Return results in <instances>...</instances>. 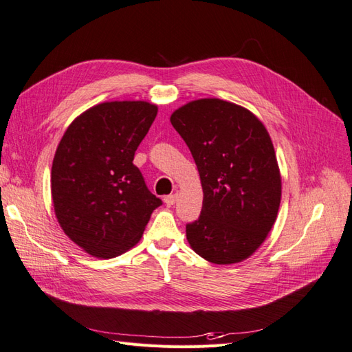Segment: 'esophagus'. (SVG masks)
<instances>
[{
  "label": "esophagus",
  "instance_id": "esophagus-1",
  "mask_svg": "<svg viewBox=\"0 0 352 352\" xmlns=\"http://www.w3.org/2000/svg\"><path fill=\"white\" fill-rule=\"evenodd\" d=\"M164 201L166 203L168 206H173V205H175V201H177V195H169V196H165V197H164Z\"/></svg>",
  "mask_w": 352,
  "mask_h": 352
}]
</instances>
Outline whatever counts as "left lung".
<instances>
[{
    "label": "left lung",
    "instance_id": "1",
    "mask_svg": "<svg viewBox=\"0 0 352 352\" xmlns=\"http://www.w3.org/2000/svg\"><path fill=\"white\" fill-rule=\"evenodd\" d=\"M173 127L195 160L203 187L197 221L186 225L200 257L231 265L252 256L276 221L280 174L262 121L221 99H199L178 108Z\"/></svg>",
    "mask_w": 352,
    "mask_h": 352
}]
</instances>
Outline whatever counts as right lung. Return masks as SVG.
Here are the masks:
<instances>
[{"label":"right lung","mask_w":352,"mask_h":352,"mask_svg":"<svg viewBox=\"0 0 352 352\" xmlns=\"http://www.w3.org/2000/svg\"><path fill=\"white\" fill-rule=\"evenodd\" d=\"M156 114L149 102H104L77 117L56 147L54 210L67 236L89 254L111 258L127 252L162 205L133 164Z\"/></svg>","instance_id":"obj_1"}]
</instances>
